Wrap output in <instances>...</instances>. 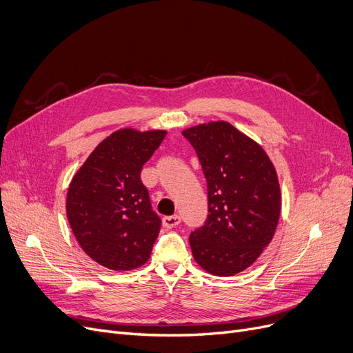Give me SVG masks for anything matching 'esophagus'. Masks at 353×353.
I'll use <instances>...</instances> for the list:
<instances>
[{
    "mask_svg": "<svg viewBox=\"0 0 353 353\" xmlns=\"http://www.w3.org/2000/svg\"><path fill=\"white\" fill-rule=\"evenodd\" d=\"M181 223V217L179 216H166L163 217V225L166 229H174Z\"/></svg>",
    "mask_w": 353,
    "mask_h": 353,
    "instance_id": "esophagus-1",
    "label": "esophagus"
}]
</instances>
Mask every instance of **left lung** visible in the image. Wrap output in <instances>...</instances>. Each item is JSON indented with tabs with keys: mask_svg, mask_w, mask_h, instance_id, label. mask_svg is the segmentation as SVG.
I'll list each match as a JSON object with an SVG mask.
<instances>
[{
	"mask_svg": "<svg viewBox=\"0 0 353 353\" xmlns=\"http://www.w3.org/2000/svg\"><path fill=\"white\" fill-rule=\"evenodd\" d=\"M207 181L208 216L190 234L194 259L219 276L245 271L272 241L281 213L275 168L265 150L230 123L182 132Z\"/></svg>",
	"mask_w": 353,
	"mask_h": 353,
	"instance_id": "obj_1",
	"label": "left lung"
}]
</instances>
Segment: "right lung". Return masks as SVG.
<instances>
[{
  "label": "right lung",
  "instance_id": "right-lung-1",
  "mask_svg": "<svg viewBox=\"0 0 353 353\" xmlns=\"http://www.w3.org/2000/svg\"><path fill=\"white\" fill-rule=\"evenodd\" d=\"M166 132L121 129L98 145L70 181L66 216L87 255L108 270L130 271L148 262L161 230L143 165Z\"/></svg>",
  "mask_w": 353,
  "mask_h": 353
}]
</instances>
